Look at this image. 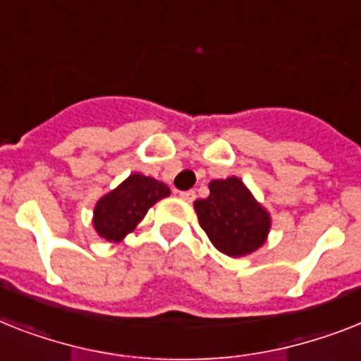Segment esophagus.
<instances>
[{
    "label": "esophagus",
    "instance_id": "obj_1",
    "mask_svg": "<svg viewBox=\"0 0 361 361\" xmlns=\"http://www.w3.org/2000/svg\"><path fill=\"white\" fill-rule=\"evenodd\" d=\"M180 198H183L185 202H195L196 192H195V190H181Z\"/></svg>",
    "mask_w": 361,
    "mask_h": 361
}]
</instances>
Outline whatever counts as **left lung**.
Masks as SVG:
<instances>
[{
  "label": "left lung",
  "mask_w": 361,
  "mask_h": 361,
  "mask_svg": "<svg viewBox=\"0 0 361 361\" xmlns=\"http://www.w3.org/2000/svg\"><path fill=\"white\" fill-rule=\"evenodd\" d=\"M195 209L209 241L231 257L257 250L271 228L269 213L235 176L211 181L209 196L196 200Z\"/></svg>",
  "instance_id": "obj_1"
}]
</instances>
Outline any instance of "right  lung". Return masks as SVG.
<instances>
[{
	"mask_svg": "<svg viewBox=\"0 0 361 361\" xmlns=\"http://www.w3.org/2000/svg\"><path fill=\"white\" fill-rule=\"evenodd\" d=\"M169 195L171 189L165 183L148 176L131 174L96 204L92 221L96 231L107 241H122L145 219L155 202Z\"/></svg>",
	"mask_w": 361,
	"mask_h": 361,
	"instance_id": "add662e5",
	"label": "right lung"
}]
</instances>
